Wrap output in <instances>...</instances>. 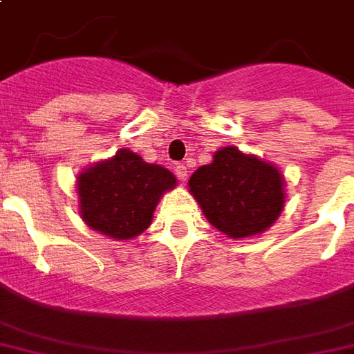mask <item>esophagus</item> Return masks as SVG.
I'll return each instance as SVG.
<instances>
[{
  "mask_svg": "<svg viewBox=\"0 0 354 354\" xmlns=\"http://www.w3.org/2000/svg\"><path fill=\"white\" fill-rule=\"evenodd\" d=\"M187 167H185V163H177V165H175V175H177V179H179V181H187Z\"/></svg>",
  "mask_w": 354,
  "mask_h": 354,
  "instance_id": "1",
  "label": "esophagus"
}]
</instances>
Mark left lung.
I'll return each mask as SVG.
<instances>
[{"label": "left lung", "mask_w": 354, "mask_h": 354, "mask_svg": "<svg viewBox=\"0 0 354 354\" xmlns=\"http://www.w3.org/2000/svg\"><path fill=\"white\" fill-rule=\"evenodd\" d=\"M281 169L236 146L214 151L189 179V193L226 238H253L271 227L286 205Z\"/></svg>", "instance_id": "obj_1"}]
</instances>
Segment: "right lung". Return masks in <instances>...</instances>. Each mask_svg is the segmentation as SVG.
<instances>
[{
    "mask_svg": "<svg viewBox=\"0 0 354 354\" xmlns=\"http://www.w3.org/2000/svg\"><path fill=\"white\" fill-rule=\"evenodd\" d=\"M175 187L177 179L169 169L120 148L77 175L80 216L106 238L132 239L148 230L160 198Z\"/></svg>",
    "mask_w": 354,
    "mask_h": 354,
    "instance_id": "1",
    "label": "right lung"
}]
</instances>
